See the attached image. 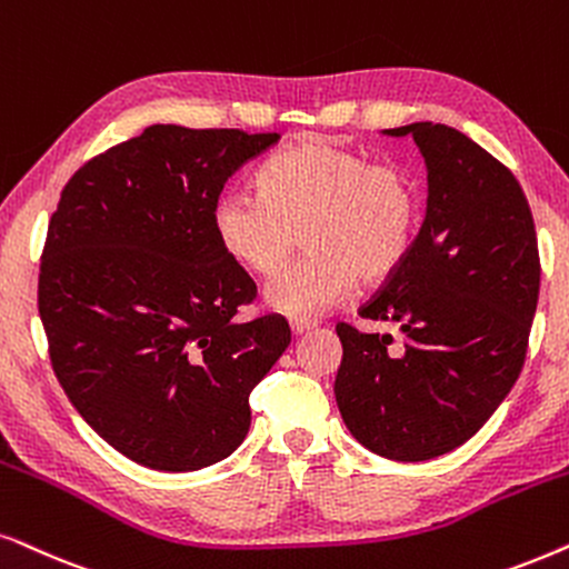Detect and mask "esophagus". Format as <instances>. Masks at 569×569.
<instances>
[{
	"instance_id": "1",
	"label": "esophagus",
	"mask_w": 569,
	"mask_h": 569,
	"mask_svg": "<svg viewBox=\"0 0 569 569\" xmlns=\"http://www.w3.org/2000/svg\"><path fill=\"white\" fill-rule=\"evenodd\" d=\"M315 328H317V320H309V317H293L291 320L293 336H305V332L315 330Z\"/></svg>"
}]
</instances>
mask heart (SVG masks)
Here are the masks:
<instances>
[{
  "mask_svg": "<svg viewBox=\"0 0 569 569\" xmlns=\"http://www.w3.org/2000/svg\"><path fill=\"white\" fill-rule=\"evenodd\" d=\"M419 218L421 194L406 169L307 140L262 166L257 194L218 197L210 221L226 257L257 276L289 260L305 231L312 252L268 280L264 301L280 315L312 317L343 301L359 278L375 286L396 276Z\"/></svg>",
  "mask_w": 569,
  "mask_h": 569,
  "instance_id": "heart-1",
  "label": "heart"
}]
</instances>
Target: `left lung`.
Instances as JSON below:
<instances>
[{"instance_id": "obj_1", "label": "left lung", "mask_w": 569, "mask_h": 569, "mask_svg": "<svg viewBox=\"0 0 569 569\" xmlns=\"http://www.w3.org/2000/svg\"><path fill=\"white\" fill-rule=\"evenodd\" d=\"M411 134L427 161V218L396 276L359 309L392 336L338 322L336 400L367 450L419 463L460 448L518 380L539 305L541 260L531 208L505 163L431 121Z\"/></svg>"}]
</instances>
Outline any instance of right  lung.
I'll return each instance as SVG.
<instances>
[{
    "mask_svg": "<svg viewBox=\"0 0 569 569\" xmlns=\"http://www.w3.org/2000/svg\"><path fill=\"white\" fill-rule=\"evenodd\" d=\"M276 132L153 124L72 173L49 221L38 315L78 413L156 471L213 466L247 437L249 392L289 322H237L254 280L226 257L213 206Z\"/></svg>",
    "mask_w": 569,
    "mask_h": 569,
    "instance_id": "obj_1",
    "label": "right lung"
}]
</instances>
